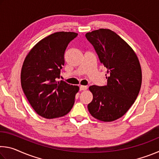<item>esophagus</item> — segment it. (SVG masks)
I'll return each instance as SVG.
<instances>
[{
	"label": "esophagus",
	"instance_id": "esophagus-1",
	"mask_svg": "<svg viewBox=\"0 0 159 159\" xmlns=\"http://www.w3.org/2000/svg\"><path fill=\"white\" fill-rule=\"evenodd\" d=\"M88 89V87L86 85H80V90H86Z\"/></svg>",
	"mask_w": 159,
	"mask_h": 159
}]
</instances>
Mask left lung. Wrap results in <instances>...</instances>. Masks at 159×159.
<instances>
[{
    "label": "left lung",
    "mask_w": 159,
    "mask_h": 159,
    "mask_svg": "<svg viewBox=\"0 0 159 159\" xmlns=\"http://www.w3.org/2000/svg\"><path fill=\"white\" fill-rule=\"evenodd\" d=\"M85 37L108 75L106 85L90 86L93 99L88 111L101 121H114L122 117L138 98L142 84L140 64L133 48L110 29L88 32Z\"/></svg>",
    "instance_id": "1"
}]
</instances>
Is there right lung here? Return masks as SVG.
<instances>
[{
	"label": "right lung",
	"mask_w": 159,
	"mask_h": 159,
	"mask_svg": "<svg viewBox=\"0 0 159 159\" xmlns=\"http://www.w3.org/2000/svg\"><path fill=\"white\" fill-rule=\"evenodd\" d=\"M75 32L60 31L44 38L24 61L21 84L32 108L41 116L55 118L71 111L79 87L57 79L64 65V52Z\"/></svg>",
	"instance_id": "right-lung-1"
}]
</instances>
